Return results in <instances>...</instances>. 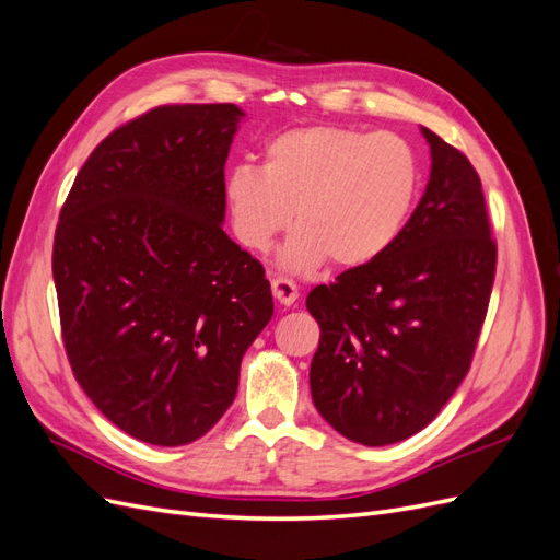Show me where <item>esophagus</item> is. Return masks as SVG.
<instances>
[{"label":"esophagus","instance_id":"34e87169","mask_svg":"<svg viewBox=\"0 0 560 560\" xmlns=\"http://www.w3.org/2000/svg\"><path fill=\"white\" fill-rule=\"evenodd\" d=\"M273 294L284 306H292V303L299 299V287L290 278H276L273 280Z\"/></svg>","mask_w":560,"mask_h":560}]
</instances>
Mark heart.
Returning a JSON list of instances; mask_svg holds the SVG:
<instances>
[{
  "label": "heart",
  "mask_w": 560,
  "mask_h": 560,
  "mask_svg": "<svg viewBox=\"0 0 560 560\" xmlns=\"http://www.w3.org/2000/svg\"><path fill=\"white\" fill-rule=\"evenodd\" d=\"M420 184L413 149L393 132L315 124L264 142L261 167L241 163L226 177L238 241L257 252L294 222L301 231L282 249V266L358 268L397 243Z\"/></svg>",
  "instance_id": "1"
}]
</instances>
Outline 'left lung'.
<instances>
[{
  "label": "left lung",
  "mask_w": 560,
  "mask_h": 560,
  "mask_svg": "<svg viewBox=\"0 0 560 560\" xmlns=\"http://www.w3.org/2000/svg\"><path fill=\"white\" fill-rule=\"evenodd\" d=\"M422 135L432 173L397 243L306 299L319 325L315 409L364 446L404 442L436 418L467 376L493 292L498 245L479 173Z\"/></svg>",
  "instance_id": "1"
}]
</instances>
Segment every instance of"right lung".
<instances>
[{
  "label": "right lung",
  "instance_id": "right-lung-1",
  "mask_svg": "<svg viewBox=\"0 0 560 560\" xmlns=\"http://www.w3.org/2000/svg\"><path fill=\"white\" fill-rule=\"evenodd\" d=\"M243 112L161 105L81 165L54 238L67 360L126 434L184 446L226 413L273 317L264 266L222 229L224 165Z\"/></svg>",
  "mask_w": 560,
  "mask_h": 560
}]
</instances>
